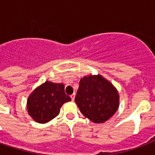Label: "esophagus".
<instances>
[{
  "mask_svg": "<svg viewBox=\"0 0 155 155\" xmlns=\"http://www.w3.org/2000/svg\"><path fill=\"white\" fill-rule=\"evenodd\" d=\"M75 93H73L72 95H71V100H72V101H74V100H75Z\"/></svg>",
  "mask_w": 155,
  "mask_h": 155,
  "instance_id": "34e87169",
  "label": "esophagus"
}]
</instances>
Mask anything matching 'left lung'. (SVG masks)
<instances>
[{"label": "left lung", "instance_id": "1", "mask_svg": "<svg viewBox=\"0 0 155 155\" xmlns=\"http://www.w3.org/2000/svg\"><path fill=\"white\" fill-rule=\"evenodd\" d=\"M119 93L101 75L81 78L75 101L82 114L94 123L110 119L119 108Z\"/></svg>", "mask_w": 155, "mask_h": 155}]
</instances>
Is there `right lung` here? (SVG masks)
Segmentation results:
<instances>
[{
	"mask_svg": "<svg viewBox=\"0 0 155 155\" xmlns=\"http://www.w3.org/2000/svg\"><path fill=\"white\" fill-rule=\"evenodd\" d=\"M71 101L64 92V84L47 80L31 92L26 107L36 122L45 124L57 117L63 104Z\"/></svg>",
	"mask_w": 155,
	"mask_h": 155,
	"instance_id": "1",
	"label": "right lung"
}]
</instances>
